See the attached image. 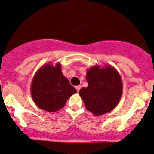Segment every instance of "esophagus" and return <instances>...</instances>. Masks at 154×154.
Instances as JSON below:
<instances>
[{"label":"esophagus","instance_id":"1","mask_svg":"<svg viewBox=\"0 0 154 154\" xmlns=\"http://www.w3.org/2000/svg\"><path fill=\"white\" fill-rule=\"evenodd\" d=\"M75 88H76V89H77V91H80V88H81V86H80V85H78V86H75Z\"/></svg>","mask_w":154,"mask_h":154}]
</instances>
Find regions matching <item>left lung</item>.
I'll return each instance as SVG.
<instances>
[{"instance_id":"left-lung-1","label":"left lung","mask_w":154,"mask_h":154,"mask_svg":"<svg viewBox=\"0 0 154 154\" xmlns=\"http://www.w3.org/2000/svg\"><path fill=\"white\" fill-rule=\"evenodd\" d=\"M88 86L83 87L79 94L87 110L94 116H101L114 109L123 91L122 77L110 65L94 66L86 70Z\"/></svg>"}]
</instances>
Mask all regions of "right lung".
<instances>
[{
  "instance_id": "1",
  "label": "right lung",
  "mask_w": 154,
  "mask_h": 154,
  "mask_svg": "<svg viewBox=\"0 0 154 154\" xmlns=\"http://www.w3.org/2000/svg\"><path fill=\"white\" fill-rule=\"evenodd\" d=\"M30 90L35 104L50 112L63 108L68 99L77 92L63 75L60 63L42 66L32 78Z\"/></svg>"
}]
</instances>
